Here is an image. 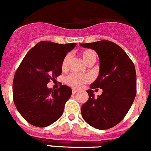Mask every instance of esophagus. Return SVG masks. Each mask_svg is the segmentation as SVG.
<instances>
[{"label":"esophagus","instance_id":"esophagus-1","mask_svg":"<svg viewBox=\"0 0 151 151\" xmlns=\"http://www.w3.org/2000/svg\"><path fill=\"white\" fill-rule=\"evenodd\" d=\"M77 92H78V91H77L76 90H73V92H72V93H73V94L74 95V94H76V93Z\"/></svg>","mask_w":151,"mask_h":151}]
</instances>
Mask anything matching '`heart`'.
Here are the masks:
<instances>
[{"label":"heart","mask_w":151,"mask_h":151,"mask_svg":"<svg viewBox=\"0 0 151 151\" xmlns=\"http://www.w3.org/2000/svg\"><path fill=\"white\" fill-rule=\"evenodd\" d=\"M81 55L82 57L84 62L87 64H90L93 63L96 60V53L94 50L91 49H86L81 52ZM70 60V55L67 54L63 58L62 62H61V69L63 70H65L68 67L69 61ZM90 78L89 76L85 75H80L77 73H71L69 76H67L65 78V82L67 85L73 88L78 89L82 87L87 82L90 81Z\"/></svg>","instance_id":"1"}]
</instances>
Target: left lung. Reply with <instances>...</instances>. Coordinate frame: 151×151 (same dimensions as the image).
Wrapping results in <instances>:
<instances>
[{
	"mask_svg": "<svg viewBox=\"0 0 151 151\" xmlns=\"http://www.w3.org/2000/svg\"><path fill=\"white\" fill-rule=\"evenodd\" d=\"M93 49L100 60L98 78L87 90L89 99L81 106L82 117L90 126L99 130L111 128L124 118L136 94L135 66L127 53L112 41L102 40L81 44ZM100 88L103 93L96 98L93 88Z\"/></svg>",
	"mask_w": 151,
	"mask_h": 151,
	"instance_id": "obj_1",
	"label": "left lung"
}]
</instances>
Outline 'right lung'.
<instances>
[{
    "instance_id": "add662e5",
    "label": "right lung",
    "mask_w": 151,
    "mask_h": 151,
    "mask_svg": "<svg viewBox=\"0 0 151 151\" xmlns=\"http://www.w3.org/2000/svg\"><path fill=\"white\" fill-rule=\"evenodd\" d=\"M76 43L57 44L41 41L30 49L15 72L12 84L13 101L17 110L32 125H50L63 114L72 95L66 85L53 90L47 84L61 74V62Z\"/></svg>"
}]
</instances>
